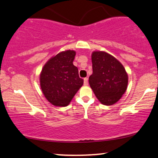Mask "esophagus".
<instances>
[{
	"label": "esophagus",
	"mask_w": 158,
	"mask_h": 158,
	"mask_svg": "<svg viewBox=\"0 0 158 158\" xmlns=\"http://www.w3.org/2000/svg\"><path fill=\"white\" fill-rule=\"evenodd\" d=\"M84 85L87 86L88 85V78H85L84 79Z\"/></svg>",
	"instance_id": "esophagus-1"
}]
</instances>
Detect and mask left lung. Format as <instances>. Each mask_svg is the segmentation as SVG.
Wrapping results in <instances>:
<instances>
[{
  "instance_id": "obj_1",
  "label": "left lung",
  "mask_w": 158,
  "mask_h": 158,
  "mask_svg": "<svg viewBox=\"0 0 158 158\" xmlns=\"http://www.w3.org/2000/svg\"><path fill=\"white\" fill-rule=\"evenodd\" d=\"M92 73L89 77L90 87L105 106L116 103L127 91L128 74L115 57L105 51L92 53Z\"/></svg>"
}]
</instances>
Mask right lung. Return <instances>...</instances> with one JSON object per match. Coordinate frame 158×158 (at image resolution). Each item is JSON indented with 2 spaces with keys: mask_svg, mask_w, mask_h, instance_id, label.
Segmentation results:
<instances>
[{
  "mask_svg": "<svg viewBox=\"0 0 158 158\" xmlns=\"http://www.w3.org/2000/svg\"><path fill=\"white\" fill-rule=\"evenodd\" d=\"M74 50H65L52 56L44 65L40 83L48 102L58 107L67 106L83 85L77 66L73 64Z\"/></svg>",
  "mask_w": 158,
  "mask_h": 158,
  "instance_id": "right-lung-1",
  "label": "right lung"
}]
</instances>
